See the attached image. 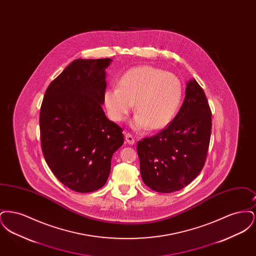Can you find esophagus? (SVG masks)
Here are the masks:
<instances>
[{
  "instance_id": "1",
  "label": "esophagus",
  "mask_w": 256,
  "mask_h": 256,
  "mask_svg": "<svg viewBox=\"0 0 256 256\" xmlns=\"http://www.w3.org/2000/svg\"><path fill=\"white\" fill-rule=\"evenodd\" d=\"M124 138H126V142H128L130 145H134V142H135V139H134L132 134L128 132V134H124Z\"/></svg>"
}]
</instances>
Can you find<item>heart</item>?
<instances>
[{
    "mask_svg": "<svg viewBox=\"0 0 256 256\" xmlns=\"http://www.w3.org/2000/svg\"><path fill=\"white\" fill-rule=\"evenodd\" d=\"M183 88L174 74L152 66H139L122 74L119 87L108 88L104 100L110 117L122 122L134 108L138 115L132 126L136 130H160L168 126L180 108Z\"/></svg>",
    "mask_w": 256,
    "mask_h": 256,
    "instance_id": "1",
    "label": "heart"
}]
</instances>
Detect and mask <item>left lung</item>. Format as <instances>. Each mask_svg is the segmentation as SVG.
I'll return each instance as SVG.
<instances>
[{"label": "left lung", "mask_w": 256, "mask_h": 256, "mask_svg": "<svg viewBox=\"0 0 256 256\" xmlns=\"http://www.w3.org/2000/svg\"><path fill=\"white\" fill-rule=\"evenodd\" d=\"M211 115L204 89L195 80L188 82L182 106L169 126L137 143L140 172L148 187L172 193L195 180L206 161Z\"/></svg>", "instance_id": "1"}]
</instances>
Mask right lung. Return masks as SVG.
I'll return each mask as SVG.
<instances>
[{
	"label": "right lung",
	"mask_w": 256,
	"mask_h": 256,
	"mask_svg": "<svg viewBox=\"0 0 256 256\" xmlns=\"http://www.w3.org/2000/svg\"><path fill=\"white\" fill-rule=\"evenodd\" d=\"M111 58L76 60L48 86L40 108L42 152L50 169L69 189L94 192L108 178L122 128L102 108Z\"/></svg>",
	"instance_id": "right-lung-1"
}]
</instances>
